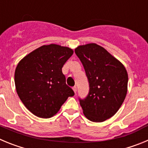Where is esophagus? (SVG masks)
I'll return each instance as SVG.
<instances>
[{"instance_id": "34e87169", "label": "esophagus", "mask_w": 148, "mask_h": 148, "mask_svg": "<svg viewBox=\"0 0 148 148\" xmlns=\"http://www.w3.org/2000/svg\"><path fill=\"white\" fill-rule=\"evenodd\" d=\"M73 91H74V92H75V93H76V92H77V87H73Z\"/></svg>"}]
</instances>
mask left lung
I'll list each match as a JSON object with an SVG mask.
<instances>
[{
	"label": "left lung",
	"instance_id": "1",
	"mask_svg": "<svg viewBox=\"0 0 148 148\" xmlns=\"http://www.w3.org/2000/svg\"><path fill=\"white\" fill-rule=\"evenodd\" d=\"M75 53L83 64L90 90L79 99L84 116L102 122L114 116L125 101L128 75L124 65L104 47L96 44L78 46Z\"/></svg>",
	"mask_w": 148,
	"mask_h": 148
}]
</instances>
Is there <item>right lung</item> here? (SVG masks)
Segmentation results:
<instances>
[{"instance_id": "obj_1", "label": "right lung", "mask_w": 148, "mask_h": 148, "mask_svg": "<svg viewBox=\"0 0 148 148\" xmlns=\"http://www.w3.org/2000/svg\"><path fill=\"white\" fill-rule=\"evenodd\" d=\"M73 54L66 47L49 44L32 51L17 65V93L26 108L38 117L48 119L58 113L74 92L66 85L62 67Z\"/></svg>"}]
</instances>
